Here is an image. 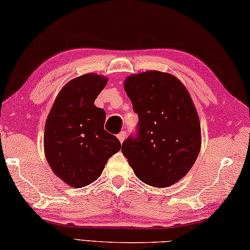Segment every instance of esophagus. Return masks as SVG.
<instances>
[{"mask_svg":"<svg viewBox=\"0 0 250 250\" xmlns=\"http://www.w3.org/2000/svg\"><path fill=\"white\" fill-rule=\"evenodd\" d=\"M117 137H118V140L120 141V143H122L125 141V139L126 137V132L125 131H121L120 133L117 135Z\"/></svg>","mask_w":250,"mask_h":250,"instance_id":"esophagus-1","label":"esophagus"}]
</instances>
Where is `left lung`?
Returning a JSON list of instances; mask_svg holds the SVG:
<instances>
[{"label":"left lung","instance_id":"8db88e82","mask_svg":"<svg viewBox=\"0 0 250 250\" xmlns=\"http://www.w3.org/2000/svg\"><path fill=\"white\" fill-rule=\"evenodd\" d=\"M125 90L139 125L137 134L122 143V153L143 183L156 188L177 183L201 149L200 120L188 90L159 71L126 77Z\"/></svg>","mask_w":250,"mask_h":250}]
</instances>
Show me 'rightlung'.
<instances>
[{"instance_id": "1", "label": "right lung", "mask_w": 250, "mask_h": 250, "mask_svg": "<svg viewBox=\"0 0 250 250\" xmlns=\"http://www.w3.org/2000/svg\"><path fill=\"white\" fill-rule=\"evenodd\" d=\"M107 78L89 73L61 89L47 117L44 150L58 177L73 188L93 183L108 159L120 150L119 140L104 130L106 113L94 100Z\"/></svg>"}]
</instances>
